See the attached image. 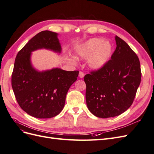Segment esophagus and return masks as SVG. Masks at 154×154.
Listing matches in <instances>:
<instances>
[{"instance_id": "esophagus-1", "label": "esophagus", "mask_w": 154, "mask_h": 154, "mask_svg": "<svg viewBox=\"0 0 154 154\" xmlns=\"http://www.w3.org/2000/svg\"><path fill=\"white\" fill-rule=\"evenodd\" d=\"M84 76H85V74L82 71H80V72H79V76H80V78H83V77H84Z\"/></svg>"}]
</instances>
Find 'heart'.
Here are the masks:
<instances>
[{
  "label": "heart",
  "mask_w": 154,
  "mask_h": 154,
  "mask_svg": "<svg viewBox=\"0 0 154 154\" xmlns=\"http://www.w3.org/2000/svg\"><path fill=\"white\" fill-rule=\"evenodd\" d=\"M113 47L109 42L103 38H94L87 40L78 51L79 58L88 59V66L94 70L103 67L112 54Z\"/></svg>",
  "instance_id": "1"
}]
</instances>
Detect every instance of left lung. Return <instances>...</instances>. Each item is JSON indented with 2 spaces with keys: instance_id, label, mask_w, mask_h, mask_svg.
<instances>
[{
  "instance_id": "8db88e82",
  "label": "left lung",
  "mask_w": 154,
  "mask_h": 154,
  "mask_svg": "<svg viewBox=\"0 0 154 154\" xmlns=\"http://www.w3.org/2000/svg\"><path fill=\"white\" fill-rule=\"evenodd\" d=\"M115 40L117 46L111 59L84 76L88 109L101 118L115 117L127 110L141 83L138 57L123 40L118 36Z\"/></svg>"
}]
</instances>
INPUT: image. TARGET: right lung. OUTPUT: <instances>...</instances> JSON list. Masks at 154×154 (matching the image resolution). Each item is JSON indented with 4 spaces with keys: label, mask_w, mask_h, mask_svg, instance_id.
<instances>
[{
    "label": "right lung",
    "mask_w": 154,
    "mask_h": 154,
    "mask_svg": "<svg viewBox=\"0 0 154 154\" xmlns=\"http://www.w3.org/2000/svg\"><path fill=\"white\" fill-rule=\"evenodd\" d=\"M58 34L43 31L29 40L18 53L11 75L16 100L26 113L37 118H51L63 110L70 87L77 80L78 71L58 68L38 72L31 63V52L48 49L61 52Z\"/></svg>",
    "instance_id": "add662e5"
}]
</instances>
